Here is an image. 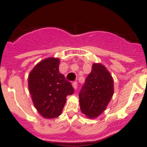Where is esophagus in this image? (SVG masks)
<instances>
[{
	"instance_id": "1",
	"label": "esophagus",
	"mask_w": 147,
	"mask_h": 147,
	"mask_svg": "<svg viewBox=\"0 0 147 147\" xmlns=\"http://www.w3.org/2000/svg\"><path fill=\"white\" fill-rule=\"evenodd\" d=\"M72 85H73V87H74V88L75 90L77 89V88H78V84H77V82H73Z\"/></svg>"
}]
</instances>
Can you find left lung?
Here are the masks:
<instances>
[{"mask_svg": "<svg viewBox=\"0 0 147 147\" xmlns=\"http://www.w3.org/2000/svg\"><path fill=\"white\" fill-rule=\"evenodd\" d=\"M113 91L110 72L102 64H93L79 94L82 112L88 118L98 117L106 109Z\"/></svg>", "mask_w": 147, "mask_h": 147, "instance_id": "1", "label": "left lung"}]
</instances>
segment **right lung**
I'll return each instance as SVG.
<instances>
[{
  "mask_svg": "<svg viewBox=\"0 0 147 147\" xmlns=\"http://www.w3.org/2000/svg\"><path fill=\"white\" fill-rule=\"evenodd\" d=\"M59 65L58 58L43 59L28 76V89L34 105L39 113L47 119L60 115L66 96L74 90L71 82L59 73Z\"/></svg>",
  "mask_w": 147,
  "mask_h": 147,
  "instance_id": "1",
  "label": "right lung"
}]
</instances>
